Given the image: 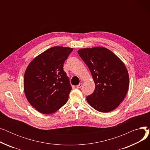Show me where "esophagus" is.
Listing matches in <instances>:
<instances>
[{"label":"esophagus","mask_w":150,"mask_h":150,"mask_svg":"<svg viewBox=\"0 0 150 150\" xmlns=\"http://www.w3.org/2000/svg\"><path fill=\"white\" fill-rule=\"evenodd\" d=\"M82 86H83V84L82 83H80L79 84L76 86V88H81L82 87Z\"/></svg>","instance_id":"obj_1"}]
</instances>
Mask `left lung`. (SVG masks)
Listing matches in <instances>:
<instances>
[{
  "mask_svg": "<svg viewBox=\"0 0 150 150\" xmlns=\"http://www.w3.org/2000/svg\"><path fill=\"white\" fill-rule=\"evenodd\" d=\"M79 56L89 69L96 87L87 96L88 103L101 112L113 111L119 106L127 95L129 75L124 63L105 47L82 49Z\"/></svg>",
  "mask_w": 150,
  "mask_h": 150,
  "instance_id": "1",
  "label": "left lung"
}]
</instances>
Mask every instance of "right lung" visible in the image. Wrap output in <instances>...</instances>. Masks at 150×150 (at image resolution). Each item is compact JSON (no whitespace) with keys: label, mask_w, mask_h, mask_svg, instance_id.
<instances>
[{"label":"right lung","mask_w":150,"mask_h":150,"mask_svg":"<svg viewBox=\"0 0 150 150\" xmlns=\"http://www.w3.org/2000/svg\"><path fill=\"white\" fill-rule=\"evenodd\" d=\"M73 49L53 47L36 57L28 66L23 79L25 96L30 105L45 114L64 105L72 90L63 65Z\"/></svg>","instance_id":"1"}]
</instances>
